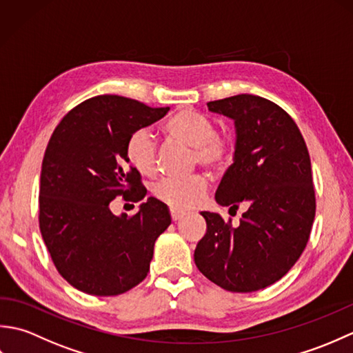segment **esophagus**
Masks as SVG:
<instances>
[{
  "mask_svg": "<svg viewBox=\"0 0 353 353\" xmlns=\"http://www.w3.org/2000/svg\"><path fill=\"white\" fill-rule=\"evenodd\" d=\"M171 220L172 221H179L181 219H183L185 216V212H182V211H177V209H171Z\"/></svg>",
  "mask_w": 353,
  "mask_h": 353,
  "instance_id": "1",
  "label": "esophagus"
}]
</instances>
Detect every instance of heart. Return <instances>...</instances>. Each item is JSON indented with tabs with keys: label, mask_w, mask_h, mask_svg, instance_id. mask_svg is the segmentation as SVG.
Masks as SVG:
<instances>
[{
	"label": "heart",
	"mask_w": 353,
	"mask_h": 353,
	"mask_svg": "<svg viewBox=\"0 0 353 353\" xmlns=\"http://www.w3.org/2000/svg\"><path fill=\"white\" fill-rule=\"evenodd\" d=\"M171 139L192 147V162L209 171H219L228 163L232 154L230 141L216 133L211 119L191 110H181L171 117L163 127ZM127 161L142 176H154L157 171V144L152 132L139 129L130 134L125 145ZM208 190L205 176L168 177L154 186V197L174 209H190L203 200Z\"/></svg>",
	"instance_id": "heart-1"
}]
</instances>
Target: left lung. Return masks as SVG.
<instances>
[{
  "label": "left lung",
  "mask_w": 353,
  "mask_h": 353,
  "mask_svg": "<svg viewBox=\"0 0 353 353\" xmlns=\"http://www.w3.org/2000/svg\"><path fill=\"white\" fill-rule=\"evenodd\" d=\"M208 109L234 119V163L224 172L216 203L247 206L236 228L216 212H200L206 234L194 252L209 281L234 292L268 287L287 274L305 250L316 216L311 159L287 112L258 95L209 101Z\"/></svg>",
  "instance_id": "8db88e82"
}]
</instances>
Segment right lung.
Listing matches in <instances>:
<instances>
[{"label":"right lung","instance_id":"add662e5","mask_svg":"<svg viewBox=\"0 0 353 353\" xmlns=\"http://www.w3.org/2000/svg\"><path fill=\"white\" fill-rule=\"evenodd\" d=\"M168 110L99 95L70 110L51 134L41 171L39 228L57 272L86 294L118 296L144 281L154 241L171 224L168 206L154 197L133 216L110 211L118 196L145 197L125 145L133 132Z\"/></svg>","mask_w":353,"mask_h":353}]
</instances>
